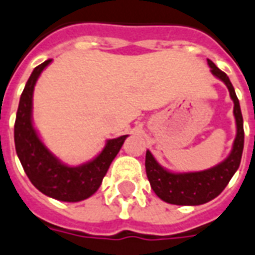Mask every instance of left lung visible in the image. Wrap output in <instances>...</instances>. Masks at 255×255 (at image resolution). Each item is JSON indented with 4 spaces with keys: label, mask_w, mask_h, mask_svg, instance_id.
Here are the masks:
<instances>
[{
    "label": "left lung",
    "mask_w": 255,
    "mask_h": 255,
    "mask_svg": "<svg viewBox=\"0 0 255 255\" xmlns=\"http://www.w3.org/2000/svg\"><path fill=\"white\" fill-rule=\"evenodd\" d=\"M210 71L221 79L230 92L234 102V116L237 123V136L233 149L221 164L210 169L190 173H172L161 168L149 151L145 153V170L151 188L163 201L174 205H201L213 200L225 189L240 167L244 151V119H242L240 102L236 95L233 85L224 71L218 69L213 62L208 59Z\"/></svg>",
    "instance_id": "left-lung-1"
}]
</instances>
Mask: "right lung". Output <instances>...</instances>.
Returning <instances> with one entry per match:
<instances>
[{
    "label": "right lung",
    "mask_w": 255,
    "mask_h": 255,
    "mask_svg": "<svg viewBox=\"0 0 255 255\" xmlns=\"http://www.w3.org/2000/svg\"><path fill=\"white\" fill-rule=\"evenodd\" d=\"M50 62L51 59H47L37 66L23 88L14 124L15 151L25 173L39 192L59 201H82L99 189L102 180L127 135L108 140L100 155L90 163L79 167H67L62 164L43 145L31 123L34 86Z\"/></svg>",
    "instance_id": "right-lung-1"
}]
</instances>
